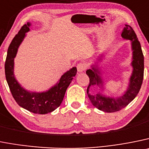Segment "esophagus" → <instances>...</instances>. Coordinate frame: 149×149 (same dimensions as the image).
<instances>
[{
  "mask_svg": "<svg viewBox=\"0 0 149 149\" xmlns=\"http://www.w3.org/2000/svg\"><path fill=\"white\" fill-rule=\"evenodd\" d=\"M87 65L85 63H80L77 64V69L78 72H83L86 69Z\"/></svg>",
  "mask_w": 149,
  "mask_h": 149,
  "instance_id": "obj_1",
  "label": "esophagus"
}]
</instances>
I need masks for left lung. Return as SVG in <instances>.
I'll use <instances>...</instances> for the list:
<instances>
[{
	"label": "left lung",
	"mask_w": 149,
	"mask_h": 149,
	"mask_svg": "<svg viewBox=\"0 0 149 149\" xmlns=\"http://www.w3.org/2000/svg\"><path fill=\"white\" fill-rule=\"evenodd\" d=\"M122 31L121 36L125 40L131 41L132 50V61L131 63L132 68L129 86L126 91L122 96L117 97L106 96L103 94V81L101 77V72L98 63H95L91 65V69L86 71V74L89 77V85L87 88V95L90 101L95 107L105 112H115L121 110L129 105L139 93L143 80L144 73V57L142 52L140 43L133 29L129 25H126ZM104 54H101L97 58V61H101ZM97 85L101 88L96 95H91L89 93V88L91 86Z\"/></svg>",
	"instance_id": "1"
}]
</instances>
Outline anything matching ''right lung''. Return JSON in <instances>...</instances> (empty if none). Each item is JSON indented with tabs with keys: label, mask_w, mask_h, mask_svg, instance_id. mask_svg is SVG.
<instances>
[{
	"label": "right lung",
	"mask_w": 149,
	"mask_h": 149,
	"mask_svg": "<svg viewBox=\"0 0 149 149\" xmlns=\"http://www.w3.org/2000/svg\"><path fill=\"white\" fill-rule=\"evenodd\" d=\"M30 26L31 24L29 22L24 24L11 42L5 62V74L11 93L17 104L35 114H45L54 111L61 106L65 91L76 75L77 69L72 67L65 72L55 85L45 91H30L22 87L15 77L14 60L19 46L26 35V33L30 31Z\"/></svg>",
	"instance_id": "add662e5"
}]
</instances>
